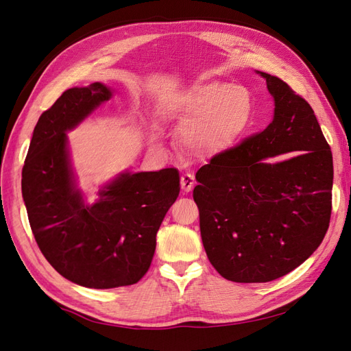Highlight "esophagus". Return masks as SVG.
I'll list each match as a JSON object with an SVG mask.
<instances>
[{
	"label": "esophagus",
	"instance_id": "34e87169",
	"mask_svg": "<svg viewBox=\"0 0 351 351\" xmlns=\"http://www.w3.org/2000/svg\"><path fill=\"white\" fill-rule=\"evenodd\" d=\"M195 187V177L190 173L182 174V190L183 192H192V189Z\"/></svg>",
	"mask_w": 351,
	"mask_h": 351
}]
</instances>
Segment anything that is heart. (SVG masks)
I'll use <instances>...</instances> for the list:
<instances>
[{
	"label": "heart",
	"mask_w": 351,
	"mask_h": 351,
	"mask_svg": "<svg viewBox=\"0 0 351 351\" xmlns=\"http://www.w3.org/2000/svg\"><path fill=\"white\" fill-rule=\"evenodd\" d=\"M169 111L186 124L182 132L186 149L196 156H214L230 151L247 133L254 119V99L243 84L205 80L177 93ZM149 141L158 143V130H152Z\"/></svg>",
	"instance_id": "heart-1"
}]
</instances>
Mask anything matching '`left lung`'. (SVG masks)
<instances>
[{"instance_id":"1","label":"left lung","mask_w":351,"mask_h":351,"mask_svg":"<svg viewBox=\"0 0 351 351\" xmlns=\"http://www.w3.org/2000/svg\"><path fill=\"white\" fill-rule=\"evenodd\" d=\"M256 73L274 98L272 121L202 167L193 190L208 259L234 282L291 272L319 247L331 218L332 154L312 107L281 79Z\"/></svg>"}]
</instances>
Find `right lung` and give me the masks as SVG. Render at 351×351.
Returning a JSON list of instances; mask_svg holds the SVG:
<instances>
[{
	"mask_svg": "<svg viewBox=\"0 0 351 351\" xmlns=\"http://www.w3.org/2000/svg\"><path fill=\"white\" fill-rule=\"evenodd\" d=\"M95 82L71 88L39 117L22 171L32 232L45 259L69 281L115 289L139 281L151 267L156 232L180 193L176 168L124 171L84 200L70 158L67 132L110 101Z\"/></svg>",
	"mask_w": 351,
	"mask_h": 351,
	"instance_id": "1",
	"label": "right lung"
}]
</instances>
